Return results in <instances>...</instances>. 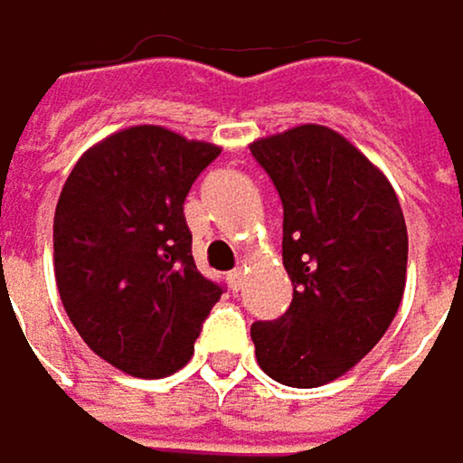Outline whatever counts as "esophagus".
<instances>
[{"label":"esophagus","instance_id":"34e87169","mask_svg":"<svg viewBox=\"0 0 463 463\" xmlns=\"http://www.w3.org/2000/svg\"><path fill=\"white\" fill-rule=\"evenodd\" d=\"M229 286H232V291H240V288L245 286V272H242V269L229 272Z\"/></svg>","mask_w":463,"mask_h":463}]
</instances>
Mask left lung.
Listing matches in <instances>:
<instances>
[{"label": "left lung", "mask_w": 463, "mask_h": 463, "mask_svg": "<svg viewBox=\"0 0 463 463\" xmlns=\"http://www.w3.org/2000/svg\"><path fill=\"white\" fill-rule=\"evenodd\" d=\"M253 158L283 202L291 307L256 321L259 366L316 388L358 364L391 326L407 275V226L385 175L343 134L305 123L256 139Z\"/></svg>", "instance_id": "8db88e82"}]
</instances>
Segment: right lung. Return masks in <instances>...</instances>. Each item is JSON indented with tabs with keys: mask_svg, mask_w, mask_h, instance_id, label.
I'll list each match as a JSON object with an SVG mask.
<instances>
[{
	"mask_svg": "<svg viewBox=\"0 0 463 463\" xmlns=\"http://www.w3.org/2000/svg\"><path fill=\"white\" fill-rule=\"evenodd\" d=\"M221 147L164 126H131L80 156L53 218L61 305L99 358L134 377H166L194 353L223 286L191 256L183 215Z\"/></svg>",
	"mask_w": 463,
	"mask_h": 463,
	"instance_id": "obj_1",
	"label": "right lung"
}]
</instances>
